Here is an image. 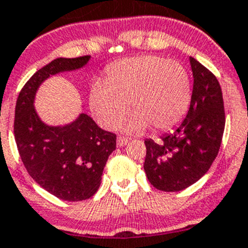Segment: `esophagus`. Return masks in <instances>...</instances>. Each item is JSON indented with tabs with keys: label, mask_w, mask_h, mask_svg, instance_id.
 Listing matches in <instances>:
<instances>
[{
	"label": "esophagus",
	"mask_w": 248,
	"mask_h": 248,
	"mask_svg": "<svg viewBox=\"0 0 248 248\" xmlns=\"http://www.w3.org/2000/svg\"><path fill=\"white\" fill-rule=\"evenodd\" d=\"M128 142V138L122 137V136H119V137H117V145H119V147H124V145H126Z\"/></svg>",
	"instance_id": "obj_1"
}]
</instances>
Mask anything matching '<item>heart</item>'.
Instances as JSON below:
<instances>
[{
    "mask_svg": "<svg viewBox=\"0 0 248 248\" xmlns=\"http://www.w3.org/2000/svg\"><path fill=\"white\" fill-rule=\"evenodd\" d=\"M191 79L182 64L153 55L129 57L113 63L105 84L95 82L89 90V105L101 127L116 128L128 115L129 133L153 127L156 132L176 126L191 103Z\"/></svg>",
    "mask_w": 248,
    "mask_h": 248,
    "instance_id": "heart-1",
    "label": "heart"
}]
</instances>
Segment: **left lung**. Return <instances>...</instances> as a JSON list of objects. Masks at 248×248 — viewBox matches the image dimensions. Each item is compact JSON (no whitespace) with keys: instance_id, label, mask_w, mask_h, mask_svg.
<instances>
[{"instance_id":"obj_1","label":"left lung","mask_w":248,"mask_h":248,"mask_svg":"<svg viewBox=\"0 0 248 248\" xmlns=\"http://www.w3.org/2000/svg\"><path fill=\"white\" fill-rule=\"evenodd\" d=\"M193 89L186 119L160 142L145 140L144 171L150 184L177 192L197 182L218 155L225 128L223 93L218 79L189 57Z\"/></svg>"}]
</instances>
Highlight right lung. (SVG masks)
Returning <instances> with one entry per match:
<instances>
[{
    "label": "right lung",
    "mask_w": 248,
    "mask_h": 248,
    "mask_svg": "<svg viewBox=\"0 0 248 248\" xmlns=\"http://www.w3.org/2000/svg\"><path fill=\"white\" fill-rule=\"evenodd\" d=\"M89 59L51 61L29 78L16 104L15 140L25 169L48 193L69 202L88 200L98 191L104 166L116 149V135L101 129L87 113L63 127L47 126L39 119L33 103L46 78L80 68Z\"/></svg>",
    "instance_id": "obj_1"
}]
</instances>
